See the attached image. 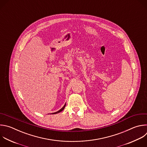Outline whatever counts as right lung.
<instances>
[{
  "label": "right lung",
  "mask_w": 147,
  "mask_h": 147,
  "mask_svg": "<svg viewBox=\"0 0 147 147\" xmlns=\"http://www.w3.org/2000/svg\"><path fill=\"white\" fill-rule=\"evenodd\" d=\"M65 106H66V104L64 105V106L60 110H59L58 111H57V112H56V113H53L52 114H57V113H60V112H61L62 111H63V110H64V109H65Z\"/></svg>",
  "instance_id": "obj_1"
}]
</instances>
